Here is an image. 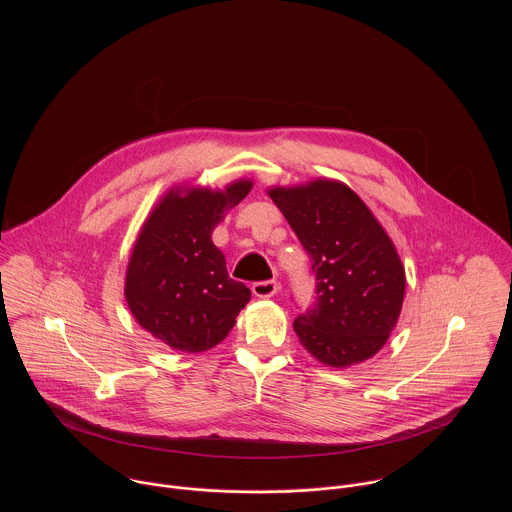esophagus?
<instances>
[{
	"label": "esophagus",
	"mask_w": 512,
	"mask_h": 512,
	"mask_svg": "<svg viewBox=\"0 0 512 512\" xmlns=\"http://www.w3.org/2000/svg\"><path fill=\"white\" fill-rule=\"evenodd\" d=\"M280 290V286H278V282H274V280H266V282H256L254 286H252V293L256 295V297H272V295H276Z\"/></svg>",
	"instance_id": "obj_1"
}]
</instances>
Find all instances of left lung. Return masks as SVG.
<instances>
[{"label": "left lung", "instance_id": "8db88e82", "mask_svg": "<svg viewBox=\"0 0 512 512\" xmlns=\"http://www.w3.org/2000/svg\"><path fill=\"white\" fill-rule=\"evenodd\" d=\"M268 195L311 256L317 282L313 307L293 321L299 343L333 368L374 357L396 327L406 293L394 242L341 181L270 187Z\"/></svg>", "mask_w": 512, "mask_h": 512}]
</instances>
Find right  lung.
Segmentation results:
<instances>
[{
    "label": "right lung",
    "instance_id": "1",
    "mask_svg": "<svg viewBox=\"0 0 512 512\" xmlns=\"http://www.w3.org/2000/svg\"><path fill=\"white\" fill-rule=\"evenodd\" d=\"M252 189L250 179L209 187H173L149 213L126 270L124 295L136 321L181 353L217 347L250 301L228 278L213 230Z\"/></svg>",
    "mask_w": 512,
    "mask_h": 512
}]
</instances>
